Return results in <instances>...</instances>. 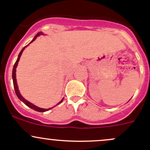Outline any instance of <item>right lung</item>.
I'll return each instance as SVG.
<instances>
[{
    "instance_id": "add662e5",
    "label": "right lung",
    "mask_w": 150,
    "mask_h": 150,
    "mask_svg": "<svg viewBox=\"0 0 150 150\" xmlns=\"http://www.w3.org/2000/svg\"><path fill=\"white\" fill-rule=\"evenodd\" d=\"M40 35H44V33H42V32H39V33H38V34L36 35L35 36L34 38L33 39V40H32V41L30 42V43H33V42L34 41V40H35L36 38H37V37H38V36H40ZM30 43H29V44H30ZM29 44H28V45H29ZM28 46H25V47H24L23 48H22V51H20V53H19V56H18V58H17V59H16V62H15L14 65H13V71H12V79H13V87H14L15 93H16V96H17V97L19 98V100H21V101H22V102H24V103H25V104H26V105L28 106V107H30V108L33 109V110H35V111H37V112H46V111H48V110H51V109H52L53 107H56V106H57V105H58V104H59L60 103H62V102H63V99H64V98H63V99H62V100L60 101V102H59V103L57 104V105L54 106V107H51V108H48V109H43V108H40V107H37V106H35V104H33V103H31V102H28V100H26V99H25V98H24L23 96H22V95H21L20 92H19V88H18L17 83H16V67H17L18 62H19V59H20V57H21V56H22V52H23V51H24V50H25V48H26V47Z\"/></svg>"
}]
</instances>
